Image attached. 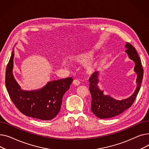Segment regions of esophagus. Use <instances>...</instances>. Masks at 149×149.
Masks as SVG:
<instances>
[{"mask_svg": "<svg viewBox=\"0 0 149 149\" xmlns=\"http://www.w3.org/2000/svg\"><path fill=\"white\" fill-rule=\"evenodd\" d=\"M73 84L74 85L77 86V85H79L80 84V81H79L78 79H74V80H73Z\"/></svg>", "mask_w": 149, "mask_h": 149, "instance_id": "esophagus-1", "label": "esophagus"}]
</instances>
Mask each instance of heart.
Listing matches in <instances>:
<instances>
[{
  "label": "heart",
  "instance_id": "1",
  "mask_svg": "<svg viewBox=\"0 0 149 149\" xmlns=\"http://www.w3.org/2000/svg\"><path fill=\"white\" fill-rule=\"evenodd\" d=\"M93 57L92 54L90 52H82L81 54L74 56L72 59L75 63L84 64L89 61ZM95 65L93 63H89L85 65V72L87 74H92L94 70Z\"/></svg>",
  "mask_w": 149,
  "mask_h": 149
}]
</instances>
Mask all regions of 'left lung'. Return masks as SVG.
<instances>
[{
	"label": "left lung",
	"instance_id": "8db88e82",
	"mask_svg": "<svg viewBox=\"0 0 149 149\" xmlns=\"http://www.w3.org/2000/svg\"><path fill=\"white\" fill-rule=\"evenodd\" d=\"M125 47L126 52L129 58L134 61V70L137 74L136 88L133 94L129 97L121 100H116L111 97L109 95H104L103 91L100 90L98 86L99 74L95 72L91 76L90 81V91L91 94V111L97 117L109 118L117 116L129 108L134 103L138 92L140 90L141 84L143 77V68L141 60L135 47L127 42Z\"/></svg>",
	"mask_w": 149,
	"mask_h": 149
}]
</instances>
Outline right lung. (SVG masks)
I'll use <instances>...</instances> for the list:
<instances>
[{
    "label": "right lung",
    "instance_id": "add662e5",
    "mask_svg": "<svg viewBox=\"0 0 149 149\" xmlns=\"http://www.w3.org/2000/svg\"><path fill=\"white\" fill-rule=\"evenodd\" d=\"M14 56L13 50L5 74L6 88L12 102L26 116L41 120L53 119L61 109L63 95L70 88L73 79L70 77L48 82L37 90H23L13 74Z\"/></svg>",
    "mask_w": 149,
    "mask_h": 149
}]
</instances>
